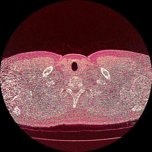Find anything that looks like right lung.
Listing matches in <instances>:
<instances>
[{
	"instance_id": "add662e5",
	"label": "right lung",
	"mask_w": 152,
	"mask_h": 152,
	"mask_svg": "<svg viewBox=\"0 0 152 152\" xmlns=\"http://www.w3.org/2000/svg\"><path fill=\"white\" fill-rule=\"evenodd\" d=\"M56 85H57V84H56ZM55 87H56V86H55Z\"/></svg>"
}]
</instances>
